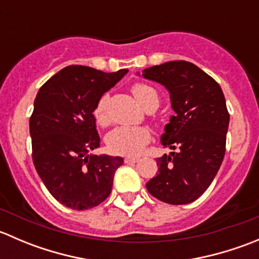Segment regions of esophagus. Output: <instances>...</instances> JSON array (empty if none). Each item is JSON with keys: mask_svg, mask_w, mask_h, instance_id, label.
<instances>
[{"mask_svg": "<svg viewBox=\"0 0 259 259\" xmlns=\"http://www.w3.org/2000/svg\"><path fill=\"white\" fill-rule=\"evenodd\" d=\"M124 161H125V164H135L139 161V159L138 158H125Z\"/></svg>", "mask_w": 259, "mask_h": 259, "instance_id": "34e87169", "label": "esophagus"}]
</instances>
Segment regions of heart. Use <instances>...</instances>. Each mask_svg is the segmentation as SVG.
<instances>
[{
  "label": "heart",
  "mask_w": 259,
  "mask_h": 259,
  "mask_svg": "<svg viewBox=\"0 0 259 259\" xmlns=\"http://www.w3.org/2000/svg\"><path fill=\"white\" fill-rule=\"evenodd\" d=\"M133 95L143 109L154 104L158 108V94L151 86L145 83H135L132 89ZM109 96L103 95L96 103L93 110L94 119L100 126H106L109 124L108 114ZM151 139V134L146 127L143 126H116L106 135V145L111 153L117 155L137 156L144 150Z\"/></svg>",
  "instance_id": "obj_1"
}]
</instances>
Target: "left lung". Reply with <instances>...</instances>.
<instances>
[{
    "instance_id": "8db88e82",
    "label": "left lung",
    "mask_w": 259,
    "mask_h": 259,
    "mask_svg": "<svg viewBox=\"0 0 259 259\" xmlns=\"http://www.w3.org/2000/svg\"><path fill=\"white\" fill-rule=\"evenodd\" d=\"M145 79L165 86L176 115L161 135L169 155L156 159L158 176L146 183L153 197L188 204L207 190L226 154L229 113L221 86L188 61H169L143 70Z\"/></svg>"
}]
</instances>
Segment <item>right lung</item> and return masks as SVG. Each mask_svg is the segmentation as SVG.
<instances>
[{
    "mask_svg": "<svg viewBox=\"0 0 259 259\" xmlns=\"http://www.w3.org/2000/svg\"><path fill=\"white\" fill-rule=\"evenodd\" d=\"M127 72L71 65L44 83L30 117L32 160L52 197L75 210L96 207L110 195L120 156L89 155L100 146L93 110Z\"/></svg>",
    "mask_w": 259,
    "mask_h": 259,
    "instance_id": "1",
    "label": "right lung"
}]
</instances>
